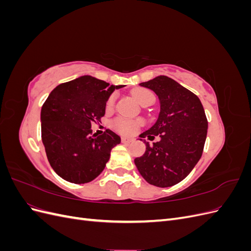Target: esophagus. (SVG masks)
<instances>
[{
	"mask_svg": "<svg viewBox=\"0 0 251 251\" xmlns=\"http://www.w3.org/2000/svg\"><path fill=\"white\" fill-rule=\"evenodd\" d=\"M134 140L132 139V138H126V137H123L121 138V142L123 143H125V144H128V143H131V142H133Z\"/></svg>",
	"mask_w": 251,
	"mask_h": 251,
	"instance_id": "obj_1",
	"label": "esophagus"
}]
</instances>
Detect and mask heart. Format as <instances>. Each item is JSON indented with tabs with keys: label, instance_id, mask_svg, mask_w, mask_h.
<instances>
[{
	"label": "heart",
	"instance_id": "b5f03b06",
	"mask_svg": "<svg viewBox=\"0 0 251 251\" xmlns=\"http://www.w3.org/2000/svg\"><path fill=\"white\" fill-rule=\"evenodd\" d=\"M133 97L135 98V100L137 101L140 105H147L151 104L154 101L155 96L151 91L146 89V88H137L135 89L132 92ZM114 102H115V96L112 95L108 101H107V109L110 110L114 105ZM139 126V123H136V121H130L125 118H117L115 121H114V126L117 131L124 134H132L135 132L136 127Z\"/></svg>",
	"mask_w": 251,
	"mask_h": 251
}]
</instances>
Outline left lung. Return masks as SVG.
Segmentation results:
<instances>
[{
    "mask_svg": "<svg viewBox=\"0 0 251 251\" xmlns=\"http://www.w3.org/2000/svg\"><path fill=\"white\" fill-rule=\"evenodd\" d=\"M140 86L154 91L160 112L154 126L139 135L147 149L134 162L148 183L173 186L192 172L202 156L208 126L203 105L198 96L164 75ZM157 134L161 140L153 146L143 139L152 140Z\"/></svg>",
    "mask_w": 251,
    "mask_h": 251,
    "instance_id": "1",
    "label": "left lung"
}]
</instances>
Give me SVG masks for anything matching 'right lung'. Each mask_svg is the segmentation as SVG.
Wrapping results in <instances>:
<instances>
[{"mask_svg": "<svg viewBox=\"0 0 251 251\" xmlns=\"http://www.w3.org/2000/svg\"><path fill=\"white\" fill-rule=\"evenodd\" d=\"M114 86L90 75L58 85L41 111L42 141L48 161L60 178L75 184L88 183L104 170L120 137L111 130L92 135L91 124L105 113Z\"/></svg>", "mask_w": 251, "mask_h": 251, "instance_id": "1", "label": "right lung"}]
</instances>
